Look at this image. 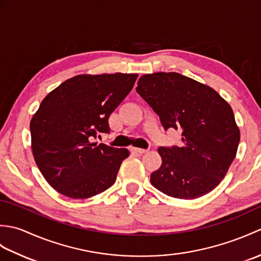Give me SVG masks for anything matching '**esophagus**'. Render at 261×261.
Wrapping results in <instances>:
<instances>
[{
	"mask_svg": "<svg viewBox=\"0 0 261 261\" xmlns=\"http://www.w3.org/2000/svg\"><path fill=\"white\" fill-rule=\"evenodd\" d=\"M130 151H131V152H135V153L141 154V153H146L148 150H147V149H141V148H135V147H132V148H130Z\"/></svg>",
	"mask_w": 261,
	"mask_h": 261,
	"instance_id": "esophagus-1",
	"label": "esophagus"
}]
</instances>
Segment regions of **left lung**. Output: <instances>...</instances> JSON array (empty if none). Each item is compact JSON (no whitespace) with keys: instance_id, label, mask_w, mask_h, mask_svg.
I'll list each match as a JSON object with an SVG mask.
<instances>
[{"instance_id":"8db88e82","label":"left lung","mask_w":261,"mask_h":261,"mask_svg":"<svg viewBox=\"0 0 261 261\" xmlns=\"http://www.w3.org/2000/svg\"><path fill=\"white\" fill-rule=\"evenodd\" d=\"M137 92L165 130H181V147H160L163 163L151 184L171 197L193 199L213 191L236 158L240 130L229 103L212 87L178 73L142 75Z\"/></svg>"}]
</instances>
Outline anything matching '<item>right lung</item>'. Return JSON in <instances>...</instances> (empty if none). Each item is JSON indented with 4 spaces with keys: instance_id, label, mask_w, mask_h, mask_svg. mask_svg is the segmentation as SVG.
<instances>
[{
    "instance_id": "right-lung-1",
    "label": "right lung",
    "mask_w": 261,
    "mask_h": 261,
    "mask_svg": "<svg viewBox=\"0 0 261 261\" xmlns=\"http://www.w3.org/2000/svg\"><path fill=\"white\" fill-rule=\"evenodd\" d=\"M138 74L77 75L42 99L30 122L35 162L48 184L70 198H88L114 184L129 150L95 141Z\"/></svg>"
}]
</instances>
